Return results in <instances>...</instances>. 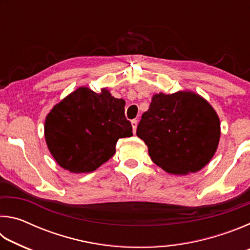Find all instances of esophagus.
Segmentation results:
<instances>
[{
  "mask_svg": "<svg viewBox=\"0 0 250 250\" xmlns=\"http://www.w3.org/2000/svg\"><path fill=\"white\" fill-rule=\"evenodd\" d=\"M131 125H132V128H133V133L135 132V130H137V125H138V120L137 119H133L131 121Z\"/></svg>",
  "mask_w": 250,
  "mask_h": 250,
  "instance_id": "34e87169",
  "label": "esophagus"
}]
</instances>
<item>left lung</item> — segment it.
<instances>
[{
  "label": "left lung",
  "mask_w": 250,
  "mask_h": 250,
  "mask_svg": "<svg viewBox=\"0 0 250 250\" xmlns=\"http://www.w3.org/2000/svg\"><path fill=\"white\" fill-rule=\"evenodd\" d=\"M137 135L156 166L171 174L185 175L202 170L213 158L221 124L214 108L195 92H160L142 115Z\"/></svg>",
  "instance_id": "obj_1"
}]
</instances>
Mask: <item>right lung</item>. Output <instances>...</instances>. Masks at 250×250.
<instances>
[{
	"instance_id": "add662e5",
	"label": "right lung",
	"mask_w": 250,
	"mask_h": 250,
	"mask_svg": "<svg viewBox=\"0 0 250 250\" xmlns=\"http://www.w3.org/2000/svg\"><path fill=\"white\" fill-rule=\"evenodd\" d=\"M125 101L79 87L46 117L45 140L55 161L71 173H89L116 153L120 138L132 135Z\"/></svg>"
}]
</instances>
